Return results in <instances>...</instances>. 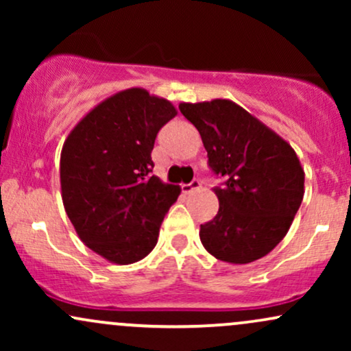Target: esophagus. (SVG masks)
<instances>
[{"label": "esophagus", "instance_id": "34e87169", "mask_svg": "<svg viewBox=\"0 0 351 351\" xmlns=\"http://www.w3.org/2000/svg\"><path fill=\"white\" fill-rule=\"evenodd\" d=\"M199 188H201V181L199 180H193L191 183L183 184V186H181V189H183L184 195H189V193H193V191H198Z\"/></svg>", "mask_w": 351, "mask_h": 351}]
</instances>
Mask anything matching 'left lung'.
Returning <instances> with one entry per match:
<instances>
[{"mask_svg": "<svg viewBox=\"0 0 351 351\" xmlns=\"http://www.w3.org/2000/svg\"><path fill=\"white\" fill-rule=\"evenodd\" d=\"M198 128L223 186L213 188L219 211L201 224L199 239L216 259L249 264L284 239L304 198L305 173L291 143L228 99L181 102Z\"/></svg>", "mask_w": 351, "mask_h": 351, "instance_id": "obj_1", "label": "left lung"}]
</instances>
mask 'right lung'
Segmentation results:
<instances>
[{
  "mask_svg": "<svg viewBox=\"0 0 351 351\" xmlns=\"http://www.w3.org/2000/svg\"><path fill=\"white\" fill-rule=\"evenodd\" d=\"M178 112L142 87L125 88L87 112L60 152L64 209L84 244L108 263L147 257L181 188L150 175L156 134Z\"/></svg>",
  "mask_w": 351,
  "mask_h": 351,
  "instance_id": "right-lung-1",
  "label": "right lung"
}]
</instances>
